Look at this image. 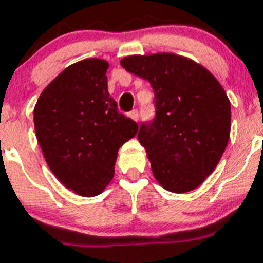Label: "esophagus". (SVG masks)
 Here are the masks:
<instances>
[{"instance_id": "34e87169", "label": "esophagus", "mask_w": 263, "mask_h": 263, "mask_svg": "<svg viewBox=\"0 0 263 263\" xmlns=\"http://www.w3.org/2000/svg\"><path fill=\"white\" fill-rule=\"evenodd\" d=\"M128 116L132 119V120H135V122H138L139 111H138V109H134V111H131V112L128 114Z\"/></svg>"}]
</instances>
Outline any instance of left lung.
<instances>
[{
	"instance_id": "left-lung-1",
	"label": "left lung",
	"mask_w": 263,
	"mask_h": 263,
	"mask_svg": "<svg viewBox=\"0 0 263 263\" xmlns=\"http://www.w3.org/2000/svg\"><path fill=\"white\" fill-rule=\"evenodd\" d=\"M120 65L155 91L156 116L138 134L155 179L173 193L193 191L213 172L229 141L227 92L204 66L172 52L129 55Z\"/></svg>"
}]
</instances>
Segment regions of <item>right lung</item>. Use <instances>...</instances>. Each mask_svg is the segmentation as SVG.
Instances as JSON below:
<instances>
[{
    "mask_svg": "<svg viewBox=\"0 0 263 263\" xmlns=\"http://www.w3.org/2000/svg\"><path fill=\"white\" fill-rule=\"evenodd\" d=\"M108 62L83 59L49 83L34 107V128L43 156L70 191L92 197L115 172L119 148L138 124L118 111L107 90Z\"/></svg>",
    "mask_w": 263,
    "mask_h": 263,
    "instance_id": "right-lung-1",
    "label": "right lung"
}]
</instances>
